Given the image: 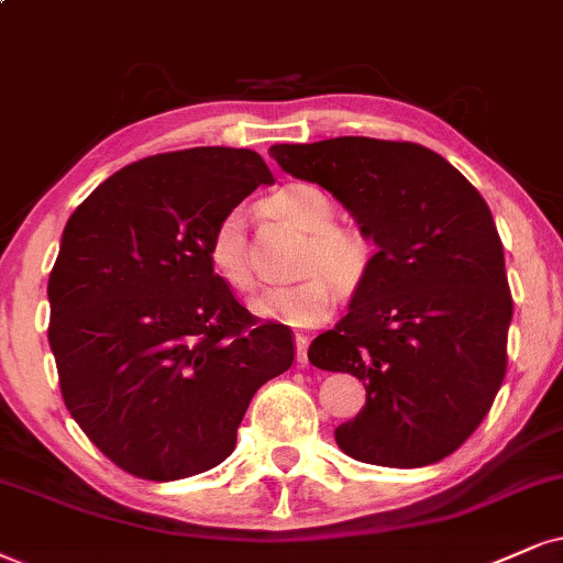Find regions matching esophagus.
Returning a JSON list of instances; mask_svg holds the SVG:
<instances>
[{
  "label": "esophagus",
  "instance_id": "34e87169",
  "mask_svg": "<svg viewBox=\"0 0 563 563\" xmlns=\"http://www.w3.org/2000/svg\"><path fill=\"white\" fill-rule=\"evenodd\" d=\"M295 342H297V363L305 365V363H308V336L297 334Z\"/></svg>",
  "mask_w": 563,
  "mask_h": 563
}]
</instances>
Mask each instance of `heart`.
Returning <instances> with one entry per match:
<instances>
[{
  "label": "heart",
  "mask_w": 563,
  "mask_h": 563,
  "mask_svg": "<svg viewBox=\"0 0 563 563\" xmlns=\"http://www.w3.org/2000/svg\"><path fill=\"white\" fill-rule=\"evenodd\" d=\"M274 217L305 232L300 268L308 271L300 282L287 287H271L253 300V310L271 321L297 329H316L334 313L339 289L357 287L371 268V240L363 229L336 224V206L321 187L310 183H289L266 200ZM206 258L219 282L234 292L253 287L247 263L245 219L238 208L221 213L208 234Z\"/></svg>",
  "instance_id": "1"
}]
</instances>
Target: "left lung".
<instances>
[{"label":"left lung","mask_w":563,"mask_h":563,"mask_svg":"<svg viewBox=\"0 0 563 563\" xmlns=\"http://www.w3.org/2000/svg\"><path fill=\"white\" fill-rule=\"evenodd\" d=\"M268 154L334 192L378 245L350 313L308 350L321 371L365 384V407L336 428L339 449L380 467L454 454L490 412L509 363L515 300L488 203L409 141L346 135Z\"/></svg>","instance_id":"8db88e82"}]
</instances>
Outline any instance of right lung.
<instances>
[{
	"label": "right lung",
	"instance_id": "obj_1",
	"mask_svg": "<svg viewBox=\"0 0 563 563\" xmlns=\"http://www.w3.org/2000/svg\"><path fill=\"white\" fill-rule=\"evenodd\" d=\"M271 183L255 151H169L128 164L69 217L48 344L69 415L124 473L166 483L217 467L253 394L292 367V329L242 308L206 258L221 213Z\"/></svg>",
	"mask_w": 563,
	"mask_h": 563
}]
</instances>
